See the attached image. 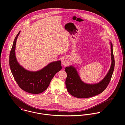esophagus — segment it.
Listing matches in <instances>:
<instances>
[{
  "label": "esophagus",
  "instance_id": "1",
  "mask_svg": "<svg viewBox=\"0 0 125 125\" xmlns=\"http://www.w3.org/2000/svg\"><path fill=\"white\" fill-rule=\"evenodd\" d=\"M62 64L64 66L67 65L68 63H69L68 59L66 57H63V58L62 60Z\"/></svg>",
  "mask_w": 125,
  "mask_h": 125
}]
</instances>
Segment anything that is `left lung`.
Returning <instances> with one entry per match:
<instances>
[{"mask_svg": "<svg viewBox=\"0 0 125 125\" xmlns=\"http://www.w3.org/2000/svg\"><path fill=\"white\" fill-rule=\"evenodd\" d=\"M111 53V65L105 77L99 83L88 84L80 78L76 69L73 65L66 67L67 73L65 85L68 92L74 97L79 98H89L98 95L107 88L112 76L115 68V59L113 54V45L110 41Z\"/></svg>", "mask_w": 125, "mask_h": 125, "instance_id": "left-lung-1", "label": "left lung"}]
</instances>
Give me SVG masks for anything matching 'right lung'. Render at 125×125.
Segmentation results:
<instances>
[{"label": "right lung", "instance_id": "add662e5", "mask_svg": "<svg viewBox=\"0 0 125 125\" xmlns=\"http://www.w3.org/2000/svg\"><path fill=\"white\" fill-rule=\"evenodd\" d=\"M20 32L14 39L10 54V70L21 89L30 93L39 94L48 88L55 74L62 69L61 61L52 62L37 71H30L24 68L18 63L15 56L16 43Z\"/></svg>", "mask_w": 125, "mask_h": 125}]
</instances>
